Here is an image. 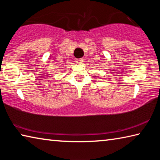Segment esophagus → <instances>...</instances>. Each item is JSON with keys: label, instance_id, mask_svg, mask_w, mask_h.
Here are the masks:
<instances>
[{"label": "esophagus", "instance_id": "1", "mask_svg": "<svg viewBox=\"0 0 160 160\" xmlns=\"http://www.w3.org/2000/svg\"><path fill=\"white\" fill-rule=\"evenodd\" d=\"M76 62L78 63H82L83 62V58H78L76 59Z\"/></svg>", "mask_w": 160, "mask_h": 160}]
</instances>
